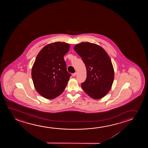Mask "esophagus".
Here are the masks:
<instances>
[{
  "mask_svg": "<svg viewBox=\"0 0 148 148\" xmlns=\"http://www.w3.org/2000/svg\"><path fill=\"white\" fill-rule=\"evenodd\" d=\"M76 75H77V73H76V72H75V73L72 74V76H73V77H74L75 76H76Z\"/></svg>",
  "mask_w": 148,
  "mask_h": 148,
  "instance_id": "1",
  "label": "esophagus"
}]
</instances>
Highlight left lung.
Returning <instances> with one entry per match:
<instances>
[{"label": "left lung", "instance_id": "obj_1", "mask_svg": "<svg viewBox=\"0 0 148 148\" xmlns=\"http://www.w3.org/2000/svg\"><path fill=\"white\" fill-rule=\"evenodd\" d=\"M74 49L86 68V79L81 83L83 90L94 99L103 97L111 89L114 78L109 56L101 47L87 42L76 45Z\"/></svg>", "mask_w": 148, "mask_h": 148}]
</instances>
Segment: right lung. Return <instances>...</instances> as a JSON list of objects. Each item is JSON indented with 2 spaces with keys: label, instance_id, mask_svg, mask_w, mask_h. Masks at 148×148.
Segmentation results:
<instances>
[{
  "label": "right lung",
  "instance_id": "1",
  "mask_svg": "<svg viewBox=\"0 0 148 148\" xmlns=\"http://www.w3.org/2000/svg\"><path fill=\"white\" fill-rule=\"evenodd\" d=\"M69 49L66 43H52L37 56L31 72L33 82L37 91L46 99L58 97L67 86L71 75L67 71L64 57Z\"/></svg>",
  "mask_w": 148,
  "mask_h": 148
}]
</instances>
